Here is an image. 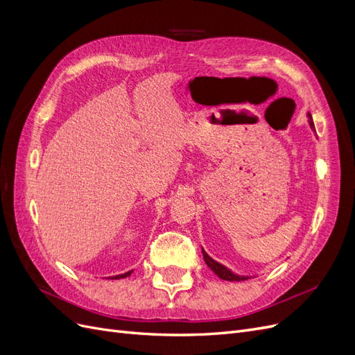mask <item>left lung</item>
I'll use <instances>...</instances> for the list:
<instances>
[{"instance_id": "8db88e82", "label": "left lung", "mask_w": 355, "mask_h": 355, "mask_svg": "<svg viewBox=\"0 0 355 355\" xmlns=\"http://www.w3.org/2000/svg\"><path fill=\"white\" fill-rule=\"evenodd\" d=\"M308 123H309V127L313 128V130H315L314 128V123H313V116H311V114H308ZM201 253H202V257H204V262H206V265L210 268V270L216 274L220 280H227V282H244V280H249V278H252L253 275H239L235 274L234 271H231L230 268H227L225 265L216 262L214 259H211V257L206 253V250L201 249Z\"/></svg>"}]
</instances>
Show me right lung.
Here are the masks:
<instances>
[{
    "label": "right lung",
    "mask_w": 355,
    "mask_h": 355,
    "mask_svg": "<svg viewBox=\"0 0 355 355\" xmlns=\"http://www.w3.org/2000/svg\"><path fill=\"white\" fill-rule=\"evenodd\" d=\"M133 272V270L132 271H127V272H124V274H118V275H112V277H108V280H120V278H125V277H128Z\"/></svg>",
    "instance_id": "add662e5"
}]
</instances>
